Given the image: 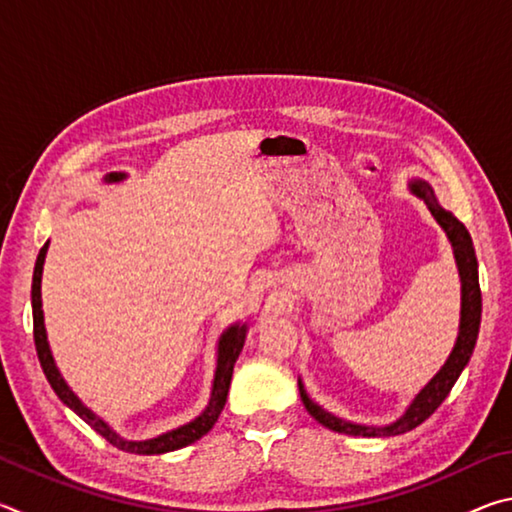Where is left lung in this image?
Returning <instances> with one entry per match:
<instances>
[{
	"label": "left lung",
	"instance_id": "8db88e82",
	"mask_svg": "<svg viewBox=\"0 0 512 512\" xmlns=\"http://www.w3.org/2000/svg\"><path fill=\"white\" fill-rule=\"evenodd\" d=\"M413 194H418L433 214V219L440 223V228L447 232L449 241L454 246V255H456V264H458V273H461V282H463V305H461V332H458V339L452 354L436 377H433L427 386L422 388V393L415 397L413 404L409 406L400 420L388 424V427H361V424H352L345 422L336 415L327 413L320 409L318 404H314L307 397L305 388L300 384V397L305 402V409L309 411L311 418H316L323 427L339 431V433H348V436H366V438H379V436H397V433H406L418 427L429 415L438 409L440 404L445 402V397L452 391L456 379L461 377L463 368L470 361L474 345H476V336H479V325H481V287H479V264H476V253L472 246V237L467 232L465 225L456 219L452 212L443 210L438 205L436 196H433L431 187L427 183H418L411 185Z\"/></svg>",
	"mask_w": 512,
	"mask_h": 512
}]
</instances>
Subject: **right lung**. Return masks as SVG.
<instances>
[{
  "label": "right lung",
  "instance_id": "1",
  "mask_svg": "<svg viewBox=\"0 0 512 512\" xmlns=\"http://www.w3.org/2000/svg\"><path fill=\"white\" fill-rule=\"evenodd\" d=\"M124 176L121 173H110L108 180H121ZM47 246L40 248L38 259H36V268H33V284H31V305H33V341H36V352L40 359L42 372H45L47 381L54 388V393L63 400L69 409H72L79 418H83L90 427L101 433L103 438L108 440L112 447L121 449V452H131V454H164V452H173V449L187 447L196 443L198 438H203L207 431L214 427V422L219 420V415L225 406V397H228L230 391V379H232V370H235V363L239 359V352L244 348V339H246V325H232L228 332L221 336L219 341V363H216V375H214V386H212V397L207 409L198 415L196 420L189 424H183V427L173 429L169 433H162L158 438L151 440H124L119 438L115 431H112L106 422L99 420L90 409H85L81 404L79 397H76L69 386L65 384V379L60 377V372L54 363V357L49 352V343H47V332H45V318H42V300H40V277H42V264H45V255H47Z\"/></svg>",
  "mask_w": 512,
  "mask_h": 512
}]
</instances>
